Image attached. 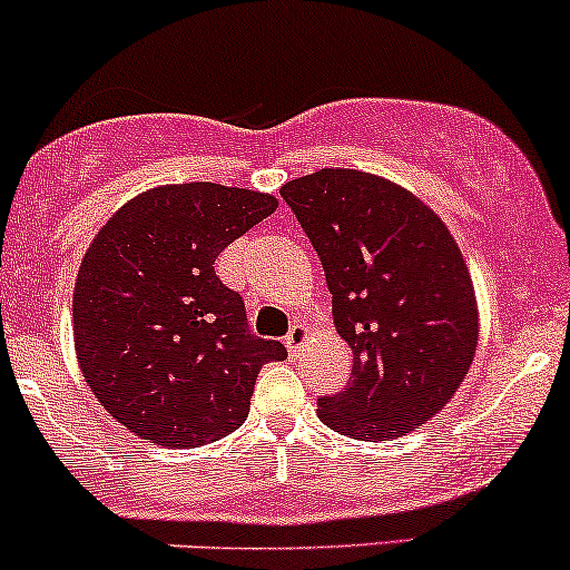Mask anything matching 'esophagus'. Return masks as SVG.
<instances>
[{
    "instance_id": "34e87169",
    "label": "esophagus",
    "mask_w": 570,
    "mask_h": 570,
    "mask_svg": "<svg viewBox=\"0 0 570 570\" xmlns=\"http://www.w3.org/2000/svg\"><path fill=\"white\" fill-rule=\"evenodd\" d=\"M309 342V325H304V323H296L291 328V334L285 336V347H287V353L291 355H298L302 353V347L304 344Z\"/></svg>"
}]
</instances>
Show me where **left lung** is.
Listing matches in <instances>:
<instances>
[{
  "label": "left lung",
  "instance_id": "left-lung-1",
  "mask_svg": "<svg viewBox=\"0 0 570 570\" xmlns=\"http://www.w3.org/2000/svg\"><path fill=\"white\" fill-rule=\"evenodd\" d=\"M334 296L353 376L317 401V417L350 439L390 441L428 423L474 361L479 309L469 266L444 220L412 190L357 169L285 183Z\"/></svg>",
  "mask_w": 570,
  "mask_h": 570
}]
</instances>
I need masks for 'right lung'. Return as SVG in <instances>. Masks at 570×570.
I'll use <instances>...</instances> for the list:
<instances>
[{"label": "right lung", "instance_id": "right-lung-1", "mask_svg": "<svg viewBox=\"0 0 570 570\" xmlns=\"http://www.w3.org/2000/svg\"><path fill=\"white\" fill-rule=\"evenodd\" d=\"M272 194L217 183L158 185L94 236L72 296L75 353L112 420L150 444H209L242 425L255 376L283 361L247 334L245 304L215 258L277 209Z\"/></svg>", "mask_w": 570, "mask_h": 570}]
</instances>
